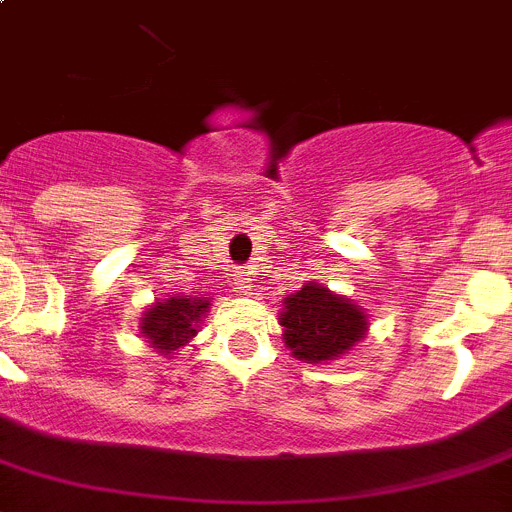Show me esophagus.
Listing matches in <instances>:
<instances>
[{
  "mask_svg": "<svg viewBox=\"0 0 512 512\" xmlns=\"http://www.w3.org/2000/svg\"><path fill=\"white\" fill-rule=\"evenodd\" d=\"M234 283H237L239 293H250L252 291V275H250V270H244V268L234 270Z\"/></svg>",
  "mask_w": 512,
  "mask_h": 512,
  "instance_id": "obj_1",
  "label": "esophagus"
}]
</instances>
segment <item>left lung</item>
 <instances>
[{"mask_svg": "<svg viewBox=\"0 0 512 512\" xmlns=\"http://www.w3.org/2000/svg\"><path fill=\"white\" fill-rule=\"evenodd\" d=\"M281 324L286 348L304 363L337 361L368 330L363 309L311 281L283 301Z\"/></svg>", "mask_w": 512, "mask_h": 512, "instance_id": "obj_1", "label": "left lung"}]
</instances>
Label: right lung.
<instances>
[{
	"label": "right lung",
	"mask_w": 512,
	"mask_h": 512,
	"mask_svg": "<svg viewBox=\"0 0 512 512\" xmlns=\"http://www.w3.org/2000/svg\"><path fill=\"white\" fill-rule=\"evenodd\" d=\"M211 309L208 299H172L157 301L141 317V335L151 348H157L162 355H170L180 345L193 340L198 335V324L203 322V314Z\"/></svg>",
	"instance_id": "1"
}]
</instances>
